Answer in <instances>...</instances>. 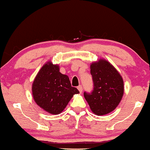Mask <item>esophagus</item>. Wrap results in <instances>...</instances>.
<instances>
[{
  "mask_svg": "<svg viewBox=\"0 0 150 150\" xmlns=\"http://www.w3.org/2000/svg\"><path fill=\"white\" fill-rule=\"evenodd\" d=\"M77 89H78L79 92H80V93L82 92V85H79L78 87H77Z\"/></svg>",
  "mask_w": 150,
  "mask_h": 150,
  "instance_id": "obj_1",
  "label": "esophagus"
}]
</instances>
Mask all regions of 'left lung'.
Instances as JSON below:
<instances>
[{
    "mask_svg": "<svg viewBox=\"0 0 150 150\" xmlns=\"http://www.w3.org/2000/svg\"><path fill=\"white\" fill-rule=\"evenodd\" d=\"M90 73L94 87L84 97L92 112L101 116L111 112L119 104L123 95V80L116 68L108 61L100 59L92 63Z\"/></svg>",
    "mask_w": 150,
    "mask_h": 150,
    "instance_id": "1",
    "label": "left lung"
}]
</instances>
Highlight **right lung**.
I'll list each match as a JSON object with an SVG mask.
<instances>
[{"mask_svg":"<svg viewBox=\"0 0 150 150\" xmlns=\"http://www.w3.org/2000/svg\"><path fill=\"white\" fill-rule=\"evenodd\" d=\"M69 77L59 72V66L48 62L41 68L32 84V94L38 106L51 114H58L75 94Z\"/></svg>","mask_w":150,"mask_h":150,"instance_id":"1","label":"right lung"}]
</instances>
